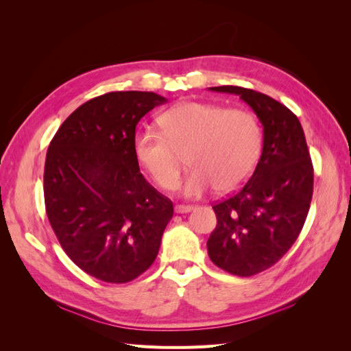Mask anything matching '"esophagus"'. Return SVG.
I'll list each match as a JSON object with an SVG mask.
<instances>
[{
	"label": "esophagus",
	"instance_id": "34e87169",
	"mask_svg": "<svg viewBox=\"0 0 351 351\" xmlns=\"http://www.w3.org/2000/svg\"><path fill=\"white\" fill-rule=\"evenodd\" d=\"M174 209H176L177 214H186V212L193 210L195 206L193 205H176Z\"/></svg>",
	"mask_w": 351,
	"mask_h": 351
}]
</instances>
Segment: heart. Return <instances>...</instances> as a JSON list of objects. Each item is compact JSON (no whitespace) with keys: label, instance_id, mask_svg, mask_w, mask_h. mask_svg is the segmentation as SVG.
Here are the masks:
<instances>
[{"label":"heart","instance_id":"b5f03b06","mask_svg":"<svg viewBox=\"0 0 351 351\" xmlns=\"http://www.w3.org/2000/svg\"><path fill=\"white\" fill-rule=\"evenodd\" d=\"M161 133L143 129L133 142L134 156L154 182L173 189L183 158L189 167L183 193L197 197L210 187L228 193L246 182L262 149V129L250 111L215 104L184 102L159 117Z\"/></svg>","mask_w":351,"mask_h":351}]
</instances>
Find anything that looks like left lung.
Returning <instances> with one entry per match:
<instances>
[{
  "label": "left lung",
  "instance_id": "left-lung-1",
  "mask_svg": "<svg viewBox=\"0 0 351 351\" xmlns=\"http://www.w3.org/2000/svg\"><path fill=\"white\" fill-rule=\"evenodd\" d=\"M234 93L263 125V147L249 182L212 206L217 227L208 254L217 267L252 277L277 263L304 226L313 195V165L299 119L271 97L240 86L210 88Z\"/></svg>",
  "mask_w": 351,
  "mask_h": 351
}]
</instances>
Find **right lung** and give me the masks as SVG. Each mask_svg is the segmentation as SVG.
<instances>
[{
  "mask_svg": "<svg viewBox=\"0 0 351 351\" xmlns=\"http://www.w3.org/2000/svg\"><path fill=\"white\" fill-rule=\"evenodd\" d=\"M165 101L154 92L101 95L71 112L49 143V224L67 256L101 281L143 274L173 218V202L146 182L133 149L137 123Z\"/></svg>",
  "mask_w": 351,
  "mask_h": 351,
  "instance_id": "add662e5",
  "label": "right lung"
}]
</instances>
